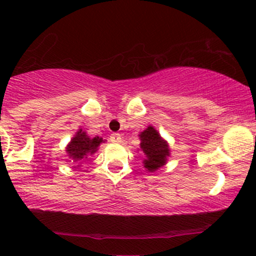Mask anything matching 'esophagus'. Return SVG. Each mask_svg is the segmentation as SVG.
Returning <instances> with one entry per match:
<instances>
[{
  "label": "esophagus",
  "mask_w": 256,
  "mask_h": 256,
  "mask_svg": "<svg viewBox=\"0 0 256 256\" xmlns=\"http://www.w3.org/2000/svg\"><path fill=\"white\" fill-rule=\"evenodd\" d=\"M110 140L112 143H120L122 142V136H120V134H112Z\"/></svg>",
  "instance_id": "esophagus-1"
}]
</instances>
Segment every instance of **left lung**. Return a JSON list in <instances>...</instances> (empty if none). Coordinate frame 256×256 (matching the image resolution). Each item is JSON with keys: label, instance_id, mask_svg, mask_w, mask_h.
<instances>
[{"label": "left lung", "instance_id": "8db88e82", "mask_svg": "<svg viewBox=\"0 0 256 256\" xmlns=\"http://www.w3.org/2000/svg\"><path fill=\"white\" fill-rule=\"evenodd\" d=\"M140 149L146 155L144 167L149 172H154L166 164L170 156L168 144L160 134L152 126H148L144 131L140 132Z\"/></svg>", "mask_w": 256, "mask_h": 256}]
</instances>
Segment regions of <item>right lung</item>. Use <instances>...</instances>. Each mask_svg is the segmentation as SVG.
I'll use <instances>...</instances> for the list:
<instances>
[{
  "label": "right lung",
  "instance_id": "1",
  "mask_svg": "<svg viewBox=\"0 0 256 256\" xmlns=\"http://www.w3.org/2000/svg\"><path fill=\"white\" fill-rule=\"evenodd\" d=\"M104 142L101 137L90 138L84 131L79 130L67 146L66 152L73 161H80L98 152V146Z\"/></svg>",
  "mask_w": 256,
  "mask_h": 256
}]
</instances>
